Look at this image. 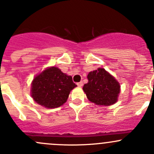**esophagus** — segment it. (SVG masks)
Wrapping results in <instances>:
<instances>
[{
    "mask_svg": "<svg viewBox=\"0 0 154 154\" xmlns=\"http://www.w3.org/2000/svg\"><path fill=\"white\" fill-rule=\"evenodd\" d=\"M77 85H78L79 87H82V85H83V83H82V82H77Z\"/></svg>",
    "mask_w": 154,
    "mask_h": 154,
    "instance_id": "obj_1",
    "label": "esophagus"
}]
</instances>
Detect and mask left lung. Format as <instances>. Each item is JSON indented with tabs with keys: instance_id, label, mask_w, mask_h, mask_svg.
Here are the masks:
<instances>
[{
	"instance_id": "left-lung-1",
	"label": "left lung",
	"mask_w": 154,
	"mask_h": 154,
	"mask_svg": "<svg viewBox=\"0 0 154 154\" xmlns=\"http://www.w3.org/2000/svg\"><path fill=\"white\" fill-rule=\"evenodd\" d=\"M88 83L83 85L87 98L100 106H111L117 101L120 86L113 76L104 69H98L88 74Z\"/></svg>"
}]
</instances>
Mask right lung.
Masks as SVG:
<instances>
[{"instance_id": "add662e5", "label": "right lung", "mask_w": 154, "mask_h": 154, "mask_svg": "<svg viewBox=\"0 0 154 154\" xmlns=\"http://www.w3.org/2000/svg\"><path fill=\"white\" fill-rule=\"evenodd\" d=\"M76 86L71 76L58 68L51 67L35 77L32 83V97L40 106L57 108L66 103L70 91Z\"/></svg>"}]
</instances>
